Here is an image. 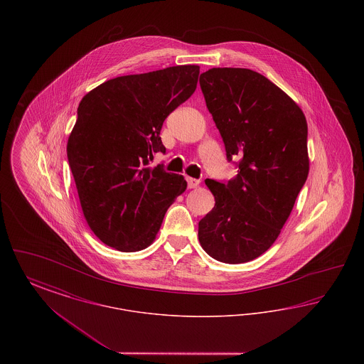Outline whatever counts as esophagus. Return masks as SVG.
Here are the masks:
<instances>
[{
	"instance_id": "esophagus-1",
	"label": "esophagus",
	"mask_w": 364,
	"mask_h": 364,
	"mask_svg": "<svg viewBox=\"0 0 364 364\" xmlns=\"http://www.w3.org/2000/svg\"><path fill=\"white\" fill-rule=\"evenodd\" d=\"M186 180H187L188 188H196L199 186V183H200L198 178H192V177H187Z\"/></svg>"
}]
</instances>
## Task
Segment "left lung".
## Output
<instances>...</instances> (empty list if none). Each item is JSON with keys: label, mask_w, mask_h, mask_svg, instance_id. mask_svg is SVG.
<instances>
[{"label": "left lung", "mask_w": 364, "mask_h": 364, "mask_svg": "<svg viewBox=\"0 0 364 364\" xmlns=\"http://www.w3.org/2000/svg\"><path fill=\"white\" fill-rule=\"evenodd\" d=\"M199 83L228 161L240 156L236 177L206 180L215 205L199 221V242L214 259L250 262L276 242L307 180V122L281 88L255 70L213 68Z\"/></svg>", "instance_id": "8db88e82"}]
</instances>
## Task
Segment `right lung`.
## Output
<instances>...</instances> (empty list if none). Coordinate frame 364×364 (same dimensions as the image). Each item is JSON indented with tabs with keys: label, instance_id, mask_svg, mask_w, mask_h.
Returning a JSON list of instances; mask_svg holds the SVG:
<instances>
[{
	"label": "right lung",
	"instance_id": "1",
	"mask_svg": "<svg viewBox=\"0 0 364 364\" xmlns=\"http://www.w3.org/2000/svg\"><path fill=\"white\" fill-rule=\"evenodd\" d=\"M198 76V65L127 75L80 101L67 156L87 224L106 245L124 252L149 247L187 188L181 174L149 164L165 153L162 124L193 94Z\"/></svg>",
	"mask_w": 364,
	"mask_h": 364
}]
</instances>
